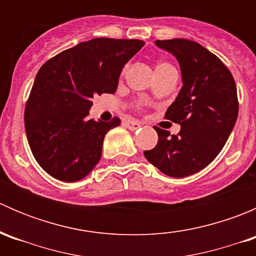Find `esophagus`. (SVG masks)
I'll use <instances>...</instances> for the list:
<instances>
[{"mask_svg": "<svg viewBox=\"0 0 256 256\" xmlns=\"http://www.w3.org/2000/svg\"><path fill=\"white\" fill-rule=\"evenodd\" d=\"M125 125H126V128H128V130H131V131H135V130H138V128H141V124L138 122V121H136V120L125 121Z\"/></svg>", "mask_w": 256, "mask_h": 256, "instance_id": "34e87169", "label": "esophagus"}]
</instances>
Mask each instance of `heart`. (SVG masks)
<instances>
[{
  "mask_svg": "<svg viewBox=\"0 0 256 256\" xmlns=\"http://www.w3.org/2000/svg\"><path fill=\"white\" fill-rule=\"evenodd\" d=\"M170 68H174V66H172L170 63H166V62H160V63H157L156 69H154V70L161 72V70H166V69H170Z\"/></svg>",
  "mask_w": 256,
  "mask_h": 256,
  "instance_id": "1",
  "label": "heart"
}]
</instances>
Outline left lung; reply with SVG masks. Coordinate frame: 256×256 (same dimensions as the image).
<instances>
[{
	"instance_id": "obj_1",
	"label": "left lung",
	"mask_w": 256,
	"mask_h": 256,
	"mask_svg": "<svg viewBox=\"0 0 256 256\" xmlns=\"http://www.w3.org/2000/svg\"><path fill=\"white\" fill-rule=\"evenodd\" d=\"M154 44L180 64L183 86L166 118L180 124V131L171 135L154 126L158 142L144 154L162 174L187 177L207 167L228 140L239 110L236 82L223 62L200 43L174 38Z\"/></svg>"
}]
</instances>
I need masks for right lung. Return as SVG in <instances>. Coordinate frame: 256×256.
I'll use <instances>...</instances> for the list:
<instances>
[{"instance_id":"add662e5","label":"right lung","mask_w":256,"mask_h":256,"mask_svg":"<svg viewBox=\"0 0 256 256\" xmlns=\"http://www.w3.org/2000/svg\"><path fill=\"white\" fill-rule=\"evenodd\" d=\"M144 40L95 38L46 62L36 76L24 110L30 151L40 166L63 182H76L100 161L102 141L120 125L88 118L94 95L118 89L124 66Z\"/></svg>"}]
</instances>
